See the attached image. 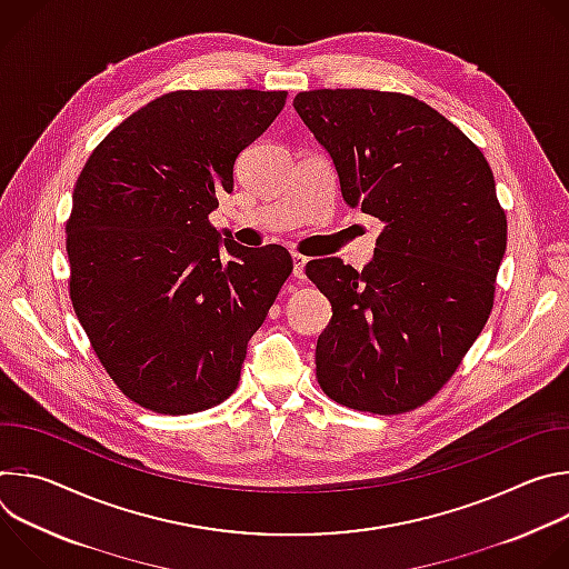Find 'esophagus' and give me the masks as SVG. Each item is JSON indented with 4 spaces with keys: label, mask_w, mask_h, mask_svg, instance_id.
Segmentation results:
<instances>
[{
    "label": "esophagus",
    "mask_w": 569,
    "mask_h": 569,
    "mask_svg": "<svg viewBox=\"0 0 569 569\" xmlns=\"http://www.w3.org/2000/svg\"><path fill=\"white\" fill-rule=\"evenodd\" d=\"M306 263H308V259H306V257H301V254H292V274H295L297 279H306V274H303Z\"/></svg>",
    "instance_id": "1"
}]
</instances>
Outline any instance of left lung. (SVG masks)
<instances>
[{
	"instance_id": "8db88e82",
	"label": "left lung",
	"mask_w": 569,
	"mask_h": 569,
	"mask_svg": "<svg viewBox=\"0 0 569 569\" xmlns=\"http://www.w3.org/2000/svg\"><path fill=\"white\" fill-rule=\"evenodd\" d=\"M295 110L333 159L345 202L385 222L373 261L306 263L333 317L317 382L340 405L410 412L455 373L493 308L507 216L481 150L423 101L312 90Z\"/></svg>"
}]
</instances>
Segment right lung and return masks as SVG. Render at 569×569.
<instances>
[{"instance_id":"right-lung-1","label":"right lung","mask_w":569,"mask_h":569,"mask_svg":"<svg viewBox=\"0 0 569 569\" xmlns=\"http://www.w3.org/2000/svg\"><path fill=\"white\" fill-rule=\"evenodd\" d=\"M286 92H171L117 126L80 171L67 220L69 295L119 389L157 415H193L238 385L292 259L211 227L240 150Z\"/></svg>"}]
</instances>
